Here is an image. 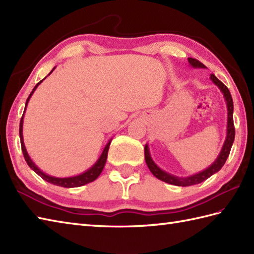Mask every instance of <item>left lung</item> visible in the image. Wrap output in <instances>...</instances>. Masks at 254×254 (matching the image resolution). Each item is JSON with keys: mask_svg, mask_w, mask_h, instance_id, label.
<instances>
[{"mask_svg": "<svg viewBox=\"0 0 254 254\" xmlns=\"http://www.w3.org/2000/svg\"><path fill=\"white\" fill-rule=\"evenodd\" d=\"M189 64L190 66L193 68H205L206 66L202 64L199 61L195 60V59L192 58H188ZM210 80L217 86L219 90L222 91V94L224 95V99L226 101V106H227V128H226V138L225 142L223 144V147L220 149V153L218 154L217 158L215 159L214 163L208 166L206 169H204L202 171L197 172V174H194L188 177H177L169 174L165 170L155 164V161L153 160L152 156H150L149 152V147L148 144L145 145L144 147V152H145V161H146V165L148 167V169L150 172L157 178V179L164 181L166 183H169V185L172 186H178V187H189V186H193V185H198L203 181H205L210 176H213L214 174H216L222 167L225 165L226 160H227L231 146H233L234 141H235V127H234V102H233V97L230 95L229 89L226 87V86L220 82V80L215 76L214 74H210L209 76Z\"/></svg>", "mask_w": 254, "mask_h": 254, "instance_id": "1", "label": "left lung"}]
</instances>
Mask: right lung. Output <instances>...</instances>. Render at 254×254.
I'll return each instance as SVG.
<instances>
[{
    "label": "right lung",
    "instance_id": "1",
    "mask_svg": "<svg viewBox=\"0 0 254 254\" xmlns=\"http://www.w3.org/2000/svg\"><path fill=\"white\" fill-rule=\"evenodd\" d=\"M56 67L52 68V71L48 74L50 75L53 71H55ZM47 77V76H46ZM46 77L40 80L39 83H38L35 88L32 89V91L30 93L29 97L27 98L26 100V105H25V110H24V113H23V117H21L20 119V123H19V137H20V145H21V150H23V154H24V157H25V160L27 165H28L30 167L31 170H34L36 174L38 176H40L42 179L46 180L47 182L49 183H52V185L55 186H59V187H63V188H77V187H82V186H85L87 185V183L89 182H93L95 181L97 178L99 177V175L101 174L102 169H104V167L106 165V161H107V156H108V150H109V146H110V143L112 141V138L109 139L108 141V143L106 144V146L104 148V150H102L101 155L99 156V158L97 159L96 163L90 167L89 169H87L86 171L82 172V174H79L77 176H72V177H64V178H59V177H53V176H50L46 174V172L42 171L40 168H38V166L34 163V161L31 160L30 156L28 155V152H27L26 149V146L24 144V136H23V124H24V116H25V111H26V108H27V105H28V101L30 99V97L32 96V94L35 93V90L37 89L38 86H39L44 80L46 79Z\"/></svg>",
    "mask_w": 254,
    "mask_h": 254
}]
</instances>
